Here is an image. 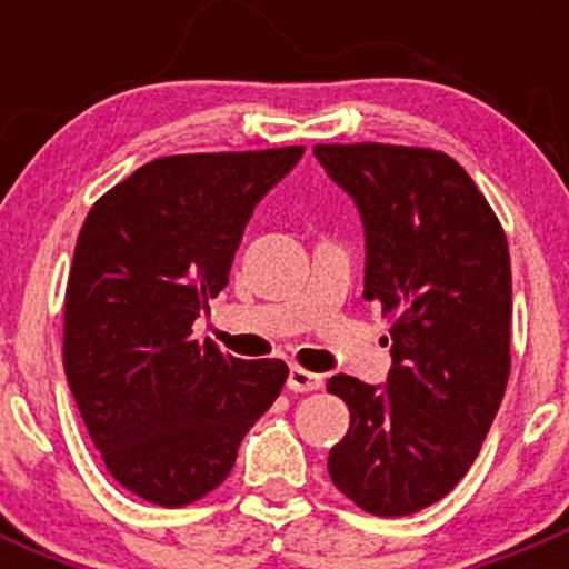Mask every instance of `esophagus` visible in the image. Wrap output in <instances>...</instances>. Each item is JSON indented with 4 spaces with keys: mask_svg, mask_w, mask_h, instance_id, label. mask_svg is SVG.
I'll use <instances>...</instances> for the list:
<instances>
[{
    "mask_svg": "<svg viewBox=\"0 0 569 569\" xmlns=\"http://www.w3.org/2000/svg\"><path fill=\"white\" fill-rule=\"evenodd\" d=\"M286 386H289V391H295V393L319 391V388H321V377L313 375V371L300 369V366H291L289 377H286Z\"/></svg>",
    "mask_w": 569,
    "mask_h": 569,
    "instance_id": "obj_1",
    "label": "esophagus"
}]
</instances>
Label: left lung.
<instances>
[{
	"instance_id": "8db88e82",
	"label": "left lung",
	"mask_w": 569,
	"mask_h": 569,
	"mask_svg": "<svg viewBox=\"0 0 569 569\" xmlns=\"http://www.w3.org/2000/svg\"><path fill=\"white\" fill-rule=\"evenodd\" d=\"M313 157L358 206L363 297L393 317L386 386L327 380L352 418L327 470L366 512L412 515L468 473L507 391V237L473 178L432 148L358 142Z\"/></svg>"
}]
</instances>
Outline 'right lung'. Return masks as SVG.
Returning <instances> with one entry per match:
<instances>
[{"label":"right lung","mask_w":569,"mask_h":569,"mask_svg":"<svg viewBox=\"0 0 569 569\" xmlns=\"http://www.w3.org/2000/svg\"><path fill=\"white\" fill-rule=\"evenodd\" d=\"M306 148L187 153L142 164L90 209L66 289L62 360L109 473L183 507L226 481L283 388V360L192 338L228 286L252 209Z\"/></svg>","instance_id":"add662e5"}]
</instances>
